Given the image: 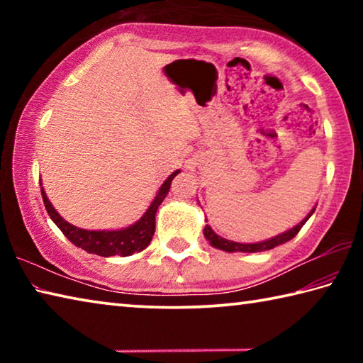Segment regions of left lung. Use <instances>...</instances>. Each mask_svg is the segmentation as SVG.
Returning <instances> with one entry per match:
<instances>
[{"label": "left lung", "mask_w": 363, "mask_h": 363, "mask_svg": "<svg viewBox=\"0 0 363 363\" xmlns=\"http://www.w3.org/2000/svg\"><path fill=\"white\" fill-rule=\"evenodd\" d=\"M315 211V208L312 210L307 216L301 220L298 225H294L293 229L286 230L284 233H280V235L270 238V240L266 242H259V243H237V242H230V240H225V238L216 235V233L213 232V229L210 225H205L203 233H205V238L208 242H210L214 248H219V250H224L227 253H233V251H243V253H259V251H266V250H272L275 247H279V245L285 243L288 240H291L293 237L298 235V232L301 230V227L306 224V220L312 216V213Z\"/></svg>", "instance_id": "1"}]
</instances>
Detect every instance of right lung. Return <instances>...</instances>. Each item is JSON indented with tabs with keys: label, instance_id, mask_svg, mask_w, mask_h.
I'll list each match as a JSON object with an SVG mask.
<instances>
[{
	"label": "right lung",
	"instance_id": "obj_1",
	"mask_svg": "<svg viewBox=\"0 0 363 363\" xmlns=\"http://www.w3.org/2000/svg\"><path fill=\"white\" fill-rule=\"evenodd\" d=\"M179 173V171H174L171 174L162 187H160L158 194L155 196V200L152 201V205L149 206V210L145 211V214L140 218L136 224H133L126 229L121 230H84V229H78V227L72 225L59 216V213L54 210L52 205L49 203L48 196L45 194V190L41 189V195H43V201H45L46 211L51 219L56 223V225L62 230L64 235L69 238V240L75 245V247L82 248L88 253H93L97 256H130L136 251H143L149 243L152 242L153 233H155V214L158 206L162 205V201L164 200V196L168 195L171 182H173L174 176Z\"/></svg>",
	"mask_w": 363,
	"mask_h": 363
}]
</instances>
